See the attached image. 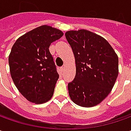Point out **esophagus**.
<instances>
[{
    "label": "esophagus",
    "instance_id": "esophagus-1",
    "mask_svg": "<svg viewBox=\"0 0 131 131\" xmlns=\"http://www.w3.org/2000/svg\"><path fill=\"white\" fill-rule=\"evenodd\" d=\"M61 70H62V71H63V70H64V69H65V66H62V67H61Z\"/></svg>",
    "mask_w": 131,
    "mask_h": 131
}]
</instances>
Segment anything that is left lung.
Listing matches in <instances>:
<instances>
[{
    "instance_id": "8db88e82",
    "label": "left lung",
    "mask_w": 131,
    "mask_h": 131,
    "mask_svg": "<svg viewBox=\"0 0 131 131\" xmlns=\"http://www.w3.org/2000/svg\"><path fill=\"white\" fill-rule=\"evenodd\" d=\"M66 38L73 50L76 76L68 84L73 102L98 105L110 93L118 76V57L103 37L87 30H70Z\"/></svg>"
}]
</instances>
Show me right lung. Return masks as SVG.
I'll return each instance as SVG.
<instances>
[{
    "label": "right lung",
    "mask_w": 131,
    "mask_h": 131,
    "mask_svg": "<svg viewBox=\"0 0 131 131\" xmlns=\"http://www.w3.org/2000/svg\"><path fill=\"white\" fill-rule=\"evenodd\" d=\"M63 36L61 30L42 25L13 45L8 56L11 77L19 93L32 103H45L52 97L59 74L49 47Z\"/></svg>",
    "instance_id": "add662e5"
}]
</instances>
